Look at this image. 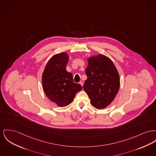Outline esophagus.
Masks as SVG:
<instances>
[{"label": "esophagus", "instance_id": "1", "mask_svg": "<svg viewBox=\"0 0 156 156\" xmlns=\"http://www.w3.org/2000/svg\"><path fill=\"white\" fill-rule=\"evenodd\" d=\"M80 84H81V86H82V87H83V81H80Z\"/></svg>", "mask_w": 156, "mask_h": 156}]
</instances>
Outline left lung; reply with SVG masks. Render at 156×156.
<instances>
[{"instance_id":"left-lung-1","label":"left lung","mask_w":156,"mask_h":156,"mask_svg":"<svg viewBox=\"0 0 156 156\" xmlns=\"http://www.w3.org/2000/svg\"><path fill=\"white\" fill-rule=\"evenodd\" d=\"M87 60V79L83 89L94 107L104 109L114 101L119 91V73L114 62L105 55H93Z\"/></svg>"}]
</instances>
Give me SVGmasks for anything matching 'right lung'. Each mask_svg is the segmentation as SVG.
<instances>
[{
	"mask_svg": "<svg viewBox=\"0 0 156 156\" xmlns=\"http://www.w3.org/2000/svg\"><path fill=\"white\" fill-rule=\"evenodd\" d=\"M69 61L66 52L53 55L48 61L42 75V84L46 97L58 107L71 104L82 86L73 83V76L66 70Z\"/></svg>",
	"mask_w": 156,
	"mask_h": 156,
	"instance_id": "add662e5",
	"label": "right lung"
}]
</instances>
